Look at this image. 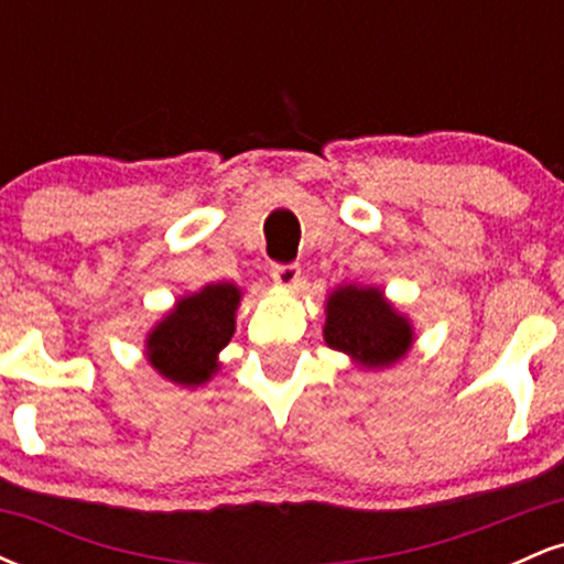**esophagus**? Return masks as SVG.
Returning <instances> with one entry per match:
<instances>
[{"mask_svg": "<svg viewBox=\"0 0 564 564\" xmlns=\"http://www.w3.org/2000/svg\"><path fill=\"white\" fill-rule=\"evenodd\" d=\"M300 264H273V281L283 289H294L300 281Z\"/></svg>", "mask_w": 564, "mask_h": 564, "instance_id": "obj_1", "label": "esophagus"}]
</instances>
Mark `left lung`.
I'll list each match as a JSON object with an SVG mask.
<instances>
[{"label": "left lung", "mask_w": 564, "mask_h": 564, "mask_svg": "<svg viewBox=\"0 0 564 564\" xmlns=\"http://www.w3.org/2000/svg\"><path fill=\"white\" fill-rule=\"evenodd\" d=\"M323 339L336 352H345L355 368L381 371L411 352L416 332L379 286L341 283L326 296Z\"/></svg>", "instance_id": "8db88e82"}]
</instances>
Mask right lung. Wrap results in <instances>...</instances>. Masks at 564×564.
<instances>
[{
    "instance_id": "right-lung-1",
    "label": "right lung",
    "mask_w": 564,
    "mask_h": 564,
    "mask_svg": "<svg viewBox=\"0 0 564 564\" xmlns=\"http://www.w3.org/2000/svg\"><path fill=\"white\" fill-rule=\"evenodd\" d=\"M243 291L230 281L206 283L180 296L145 336V360L161 379L177 387L212 381L219 371V352L236 334V313Z\"/></svg>"
}]
</instances>
